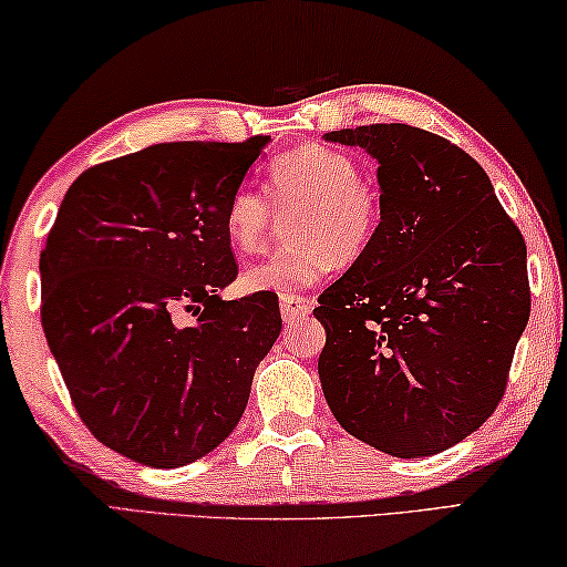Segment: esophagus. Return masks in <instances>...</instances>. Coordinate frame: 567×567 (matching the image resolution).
Returning <instances> with one entry per match:
<instances>
[{
    "label": "esophagus",
    "mask_w": 567,
    "mask_h": 567,
    "mask_svg": "<svg viewBox=\"0 0 567 567\" xmlns=\"http://www.w3.org/2000/svg\"><path fill=\"white\" fill-rule=\"evenodd\" d=\"M311 313V299L299 293H286L281 296V317L286 323H296L306 319Z\"/></svg>",
    "instance_id": "obj_1"
}]
</instances>
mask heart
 Listing matches in <instances>:
<instances>
[{"label":"heart","instance_id":"heart-1","mask_svg":"<svg viewBox=\"0 0 567 567\" xmlns=\"http://www.w3.org/2000/svg\"><path fill=\"white\" fill-rule=\"evenodd\" d=\"M266 188L281 210L296 208L286 223L291 244L278 246L246 266L248 291L291 293L317 284L331 264L349 266L367 254L379 226V200L361 183L354 157L323 145H303L268 165ZM274 208L254 185H240L228 198L226 230L240 250L264 246Z\"/></svg>","mask_w":567,"mask_h":567}]
</instances>
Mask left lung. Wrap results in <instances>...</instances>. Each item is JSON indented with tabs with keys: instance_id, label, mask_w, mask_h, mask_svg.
<instances>
[{
	"instance_id": "obj_1",
	"label": "left lung",
	"mask_w": 567,
	"mask_h": 567,
	"mask_svg": "<svg viewBox=\"0 0 567 567\" xmlns=\"http://www.w3.org/2000/svg\"><path fill=\"white\" fill-rule=\"evenodd\" d=\"M379 163L367 254L319 296V379L337 422L394 457H430L495 412L530 319L523 234L457 145L392 123L333 130Z\"/></svg>"
}]
</instances>
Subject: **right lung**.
<instances>
[{
    "label": "right lung",
    "mask_w": 567,
    "mask_h": 567,
    "mask_svg": "<svg viewBox=\"0 0 567 567\" xmlns=\"http://www.w3.org/2000/svg\"><path fill=\"white\" fill-rule=\"evenodd\" d=\"M271 143H161L70 185L40 256L42 329L74 410L147 467L200 460L234 432L281 333L271 291L236 281L226 206Z\"/></svg>",
    "instance_id": "obj_1"
}]
</instances>
